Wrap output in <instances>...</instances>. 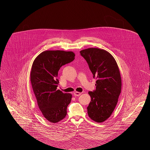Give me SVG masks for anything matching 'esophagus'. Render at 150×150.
Masks as SVG:
<instances>
[{
  "label": "esophagus",
  "mask_w": 150,
  "mask_h": 150,
  "mask_svg": "<svg viewBox=\"0 0 150 150\" xmlns=\"http://www.w3.org/2000/svg\"><path fill=\"white\" fill-rule=\"evenodd\" d=\"M81 94V93H80V92H74V96H79L80 94Z\"/></svg>",
  "instance_id": "esophagus-1"
}]
</instances>
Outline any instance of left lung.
I'll return each mask as SVG.
<instances>
[{
  "label": "left lung",
  "instance_id": "8db88e82",
  "mask_svg": "<svg viewBox=\"0 0 150 150\" xmlns=\"http://www.w3.org/2000/svg\"><path fill=\"white\" fill-rule=\"evenodd\" d=\"M80 53L97 80L96 90L88 92L91 101L88 114L94 121L102 122L112 114L121 93L120 71L114 58L106 50L90 48Z\"/></svg>",
  "mask_w": 150,
  "mask_h": 150
}]
</instances>
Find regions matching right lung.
Returning a JSON list of instances; mask_svg holds the SVG:
<instances>
[{"instance_id":"right-lung-1","label":"right lung","mask_w":150,"mask_h":150,"mask_svg":"<svg viewBox=\"0 0 150 150\" xmlns=\"http://www.w3.org/2000/svg\"><path fill=\"white\" fill-rule=\"evenodd\" d=\"M72 52L45 50L33 62L30 81L38 107L44 117L50 122L64 119L72 95L57 90L59 83L58 72L61 67L75 59Z\"/></svg>"}]
</instances>
